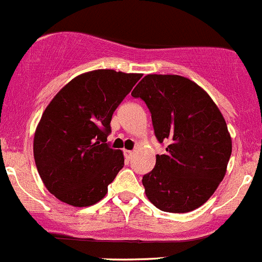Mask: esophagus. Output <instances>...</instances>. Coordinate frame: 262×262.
I'll list each match as a JSON object with an SVG mask.
<instances>
[{
    "mask_svg": "<svg viewBox=\"0 0 262 262\" xmlns=\"http://www.w3.org/2000/svg\"><path fill=\"white\" fill-rule=\"evenodd\" d=\"M124 155H125L126 159H132V156H133V155H134V152L133 151H129V149H125V151H124Z\"/></svg>",
    "mask_w": 262,
    "mask_h": 262,
    "instance_id": "34e87169",
    "label": "esophagus"
}]
</instances>
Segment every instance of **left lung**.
I'll return each mask as SVG.
<instances>
[{"instance_id":"left-lung-1","label":"left lung","mask_w":262,"mask_h":262,"mask_svg":"<svg viewBox=\"0 0 262 262\" xmlns=\"http://www.w3.org/2000/svg\"><path fill=\"white\" fill-rule=\"evenodd\" d=\"M132 96L146 102L160 143H169L142 179L147 199L166 212L199 209L224 179L232 155L219 107L206 91L180 75H146Z\"/></svg>"}]
</instances>
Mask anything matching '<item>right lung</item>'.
Masks as SVG:
<instances>
[{
    "instance_id": "right-lung-1",
    "label": "right lung",
    "mask_w": 262,
    "mask_h": 262,
    "mask_svg": "<svg viewBox=\"0 0 262 262\" xmlns=\"http://www.w3.org/2000/svg\"><path fill=\"white\" fill-rule=\"evenodd\" d=\"M142 74L98 69L70 80L52 98L33 141L37 170L48 192L74 207L97 204L124 166L106 143L111 118Z\"/></svg>"
}]
</instances>
